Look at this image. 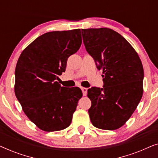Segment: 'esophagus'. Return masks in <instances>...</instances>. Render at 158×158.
Returning <instances> with one entry per match:
<instances>
[{
    "label": "esophagus",
    "instance_id": "34e87169",
    "mask_svg": "<svg viewBox=\"0 0 158 158\" xmlns=\"http://www.w3.org/2000/svg\"><path fill=\"white\" fill-rule=\"evenodd\" d=\"M81 90H82V92H83V96H86V95H87L88 88H84V87H82V88H81Z\"/></svg>",
    "mask_w": 158,
    "mask_h": 158
}]
</instances>
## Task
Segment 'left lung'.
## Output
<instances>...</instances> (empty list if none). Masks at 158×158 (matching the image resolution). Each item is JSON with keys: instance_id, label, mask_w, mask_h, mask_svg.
Here are the masks:
<instances>
[{"instance_id": "1", "label": "left lung", "mask_w": 158, "mask_h": 158, "mask_svg": "<svg viewBox=\"0 0 158 158\" xmlns=\"http://www.w3.org/2000/svg\"><path fill=\"white\" fill-rule=\"evenodd\" d=\"M81 31L86 50L104 77L103 88L88 90L90 119L97 128L115 130L131 117L141 100L143 66L135 49L116 31L108 28Z\"/></svg>"}]
</instances>
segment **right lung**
<instances>
[{
  "label": "right lung",
  "mask_w": 158,
  "mask_h": 158,
  "mask_svg": "<svg viewBox=\"0 0 158 158\" xmlns=\"http://www.w3.org/2000/svg\"><path fill=\"white\" fill-rule=\"evenodd\" d=\"M82 43L81 29L45 33L23 49L15 70V94L27 117L45 131L70 126L81 88L62 87L58 75Z\"/></svg>",
  "instance_id": "1"
}]
</instances>
